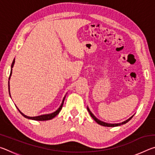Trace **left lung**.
Segmentation results:
<instances>
[{"instance_id":"8db88e82","label":"left lung","mask_w":155,"mask_h":155,"mask_svg":"<svg viewBox=\"0 0 155 155\" xmlns=\"http://www.w3.org/2000/svg\"><path fill=\"white\" fill-rule=\"evenodd\" d=\"M87 111H89V113H90L91 117H92V118H93L94 120H95V121H96L97 123H98V124L102 125V126H104V127H117V126H120V125H122V124H126V123L129 121V120H130L131 118H132L133 116H133L130 117L129 119H128L127 120H126V121L123 122H122V123H118V124H109V123H106V122H103V121H101V120H98V118H96V117L95 116H94V115L92 114V113L91 112V111L90 110V109L88 108V107H87Z\"/></svg>"}]
</instances>
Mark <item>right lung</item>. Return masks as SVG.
I'll list each match as a JSON object with an SVG mask.
<instances>
[{
	"instance_id": "1",
	"label": "right lung",
	"mask_w": 155,
	"mask_h": 155,
	"mask_svg": "<svg viewBox=\"0 0 155 155\" xmlns=\"http://www.w3.org/2000/svg\"><path fill=\"white\" fill-rule=\"evenodd\" d=\"M14 63H15V59H14V61H13L12 64V69H11V73H10L9 78H10V77H11V75H12V68H13V66H14ZM9 95H10V91H9ZM65 98V97L64 98V99H63L61 104V105H60V107H59V109H57L56 111L52 113V114H45V115H39V116H35V117H29V116H27V115H25L24 114H22V113L21 112L19 109H18V107H17V109H18V111H19V112L20 113V114H22L25 117H26V118H28V119H30V120H38V121H45V120H49L52 119V118H53V117H55L57 115L59 114V113L60 112V111H61V109H62V107H63V104H64V102Z\"/></svg>"
}]
</instances>
